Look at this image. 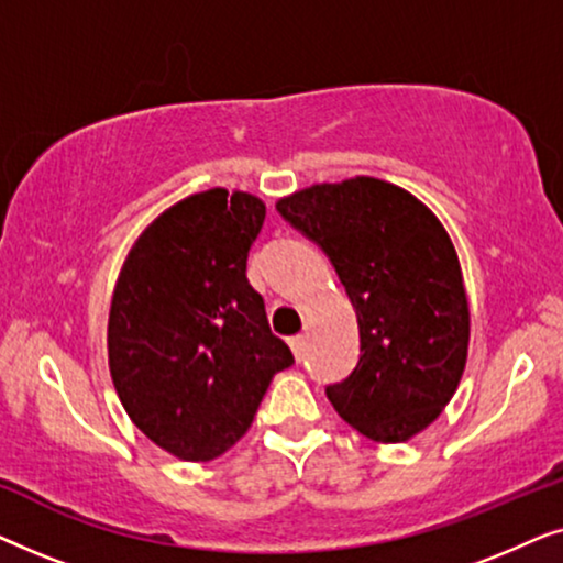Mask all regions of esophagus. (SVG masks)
Listing matches in <instances>:
<instances>
[{"mask_svg":"<svg viewBox=\"0 0 563 563\" xmlns=\"http://www.w3.org/2000/svg\"><path fill=\"white\" fill-rule=\"evenodd\" d=\"M289 345H291V351H295V356L302 358L305 356V349H307V338L305 335L289 338Z\"/></svg>","mask_w":563,"mask_h":563,"instance_id":"esophagus-1","label":"esophagus"}]
</instances>
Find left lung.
<instances>
[{
  "label": "left lung",
  "instance_id": "left-lung-1",
  "mask_svg": "<svg viewBox=\"0 0 563 563\" xmlns=\"http://www.w3.org/2000/svg\"><path fill=\"white\" fill-rule=\"evenodd\" d=\"M276 210L320 245L356 310L358 364L325 387L335 412L382 443L426 430L456 391L468 349L449 233L410 191L372 176L314 184Z\"/></svg>",
  "mask_w": 563,
  "mask_h": 563
}]
</instances>
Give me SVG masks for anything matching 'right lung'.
<instances>
[{"label": "right lung", "mask_w": 563, "mask_h": 563, "mask_svg": "<svg viewBox=\"0 0 563 563\" xmlns=\"http://www.w3.org/2000/svg\"><path fill=\"white\" fill-rule=\"evenodd\" d=\"M264 218L245 191L181 199L143 230L114 287V389L130 420L184 461L241 441L274 374L295 364L245 276Z\"/></svg>", "instance_id": "add662e5"}]
</instances>
